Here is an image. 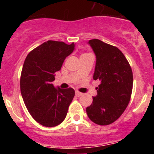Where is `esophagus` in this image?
<instances>
[{
  "label": "esophagus",
  "instance_id": "obj_1",
  "mask_svg": "<svg viewBox=\"0 0 154 154\" xmlns=\"http://www.w3.org/2000/svg\"><path fill=\"white\" fill-rule=\"evenodd\" d=\"M82 95V92H78V91H77V92H75V96H78V97H79V96H81Z\"/></svg>",
  "mask_w": 154,
  "mask_h": 154
}]
</instances>
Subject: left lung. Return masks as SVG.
Here are the masks:
<instances>
[{
  "instance_id": "8db88e82",
  "label": "left lung",
  "mask_w": 154,
  "mask_h": 154,
  "mask_svg": "<svg viewBox=\"0 0 154 154\" xmlns=\"http://www.w3.org/2000/svg\"><path fill=\"white\" fill-rule=\"evenodd\" d=\"M96 55L93 79L100 80L97 96L86 108L96 124L107 126L117 120L127 107L133 91V72L125 55L116 46L99 39L89 41Z\"/></svg>"
}]
</instances>
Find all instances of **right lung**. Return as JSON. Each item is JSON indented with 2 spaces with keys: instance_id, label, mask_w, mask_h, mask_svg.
Returning a JSON list of instances; mask_svg holds the SVG:
<instances>
[{
  "instance_id": "obj_1",
  "label": "right lung",
  "mask_w": 154,
  "mask_h": 154,
  "mask_svg": "<svg viewBox=\"0 0 154 154\" xmlns=\"http://www.w3.org/2000/svg\"><path fill=\"white\" fill-rule=\"evenodd\" d=\"M74 47V43L47 41L30 51L24 60L20 79L21 96L29 113L42 126H56L66 117L75 91L55 89L52 82Z\"/></svg>"
}]
</instances>
